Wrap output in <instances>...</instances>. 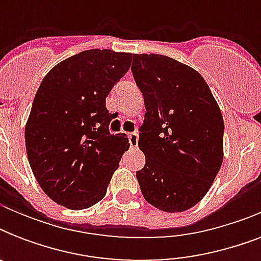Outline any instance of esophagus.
Returning a JSON list of instances; mask_svg holds the SVG:
<instances>
[{
  "mask_svg": "<svg viewBox=\"0 0 261 261\" xmlns=\"http://www.w3.org/2000/svg\"><path fill=\"white\" fill-rule=\"evenodd\" d=\"M138 133H130L128 134V141H130V146L131 147H137L138 146Z\"/></svg>",
  "mask_w": 261,
  "mask_h": 261,
  "instance_id": "esophagus-1",
  "label": "esophagus"
}]
</instances>
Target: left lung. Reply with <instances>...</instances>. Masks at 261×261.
Instances as JSON below:
<instances>
[{
  "label": "left lung",
  "mask_w": 261,
  "mask_h": 261,
  "mask_svg": "<svg viewBox=\"0 0 261 261\" xmlns=\"http://www.w3.org/2000/svg\"><path fill=\"white\" fill-rule=\"evenodd\" d=\"M131 71L146 107L139 187L151 206L181 213L202 200L222 165V114L202 75L176 59L134 54Z\"/></svg>",
  "instance_id": "left-lung-1"
}]
</instances>
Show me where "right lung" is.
Instances as JSON below:
<instances>
[{
  "instance_id": "1",
  "label": "right lung",
  "mask_w": 261,
  "mask_h": 261,
  "mask_svg": "<svg viewBox=\"0 0 261 261\" xmlns=\"http://www.w3.org/2000/svg\"><path fill=\"white\" fill-rule=\"evenodd\" d=\"M131 54L87 50L55 65L35 94L25 124L27 155L50 199L84 210L107 194L126 134H111L106 97L130 69Z\"/></svg>"
}]
</instances>
